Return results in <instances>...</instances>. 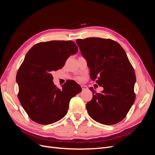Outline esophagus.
<instances>
[{"mask_svg":"<svg viewBox=\"0 0 155 155\" xmlns=\"http://www.w3.org/2000/svg\"><path fill=\"white\" fill-rule=\"evenodd\" d=\"M81 88L83 91H85V90H87L88 89V87L86 86V85H81Z\"/></svg>","mask_w":155,"mask_h":155,"instance_id":"1","label":"esophagus"}]
</instances>
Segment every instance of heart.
Segmentation results:
<instances>
[{
  "mask_svg": "<svg viewBox=\"0 0 155 155\" xmlns=\"http://www.w3.org/2000/svg\"><path fill=\"white\" fill-rule=\"evenodd\" d=\"M76 79H77L78 81H83V78H82V77H80V76H78V77H76Z\"/></svg>",
  "mask_w": 155,
  "mask_h": 155,
  "instance_id": "1",
  "label": "heart"
}]
</instances>
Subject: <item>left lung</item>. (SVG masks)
Here are the masks:
<instances>
[{
	"mask_svg": "<svg viewBox=\"0 0 155 155\" xmlns=\"http://www.w3.org/2000/svg\"><path fill=\"white\" fill-rule=\"evenodd\" d=\"M76 43L87 60L91 79L104 88L96 93L90 88L93 97L86 105L89 116L105 125L120 122L136 98L135 72L125 50L110 39L89 37Z\"/></svg>",
	"mask_w": 155,
	"mask_h": 155,
	"instance_id": "8db88e82",
	"label": "left lung"
}]
</instances>
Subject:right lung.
I'll use <instances>...</instances> for the list:
<instances>
[{
	"mask_svg": "<svg viewBox=\"0 0 155 155\" xmlns=\"http://www.w3.org/2000/svg\"><path fill=\"white\" fill-rule=\"evenodd\" d=\"M72 41L41 42L28 51L18 70V98L30 118L41 125L56 122L67 114L71 98L81 91L73 80L57 87L52 72L62 68L67 59L78 52Z\"/></svg>",
	"mask_w": 155,
	"mask_h": 155,
	"instance_id": "add662e5",
	"label": "right lung"
}]
</instances>
